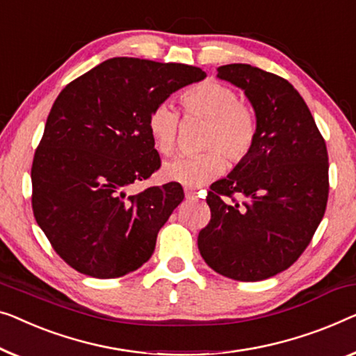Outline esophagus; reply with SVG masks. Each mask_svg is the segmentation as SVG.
Segmentation results:
<instances>
[{
    "mask_svg": "<svg viewBox=\"0 0 356 356\" xmlns=\"http://www.w3.org/2000/svg\"><path fill=\"white\" fill-rule=\"evenodd\" d=\"M184 195H186V199L197 197V194H195V191L193 188H184Z\"/></svg>",
    "mask_w": 356,
    "mask_h": 356,
    "instance_id": "34e87169",
    "label": "esophagus"
}]
</instances>
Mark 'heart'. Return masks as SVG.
<instances>
[{
  "instance_id": "1",
  "label": "heart",
  "mask_w": 356,
  "mask_h": 356,
  "mask_svg": "<svg viewBox=\"0 0 356 356\" xmlns=\"http://www.w3.org/2000/svg\"><path fill=\"white\" fill-rule=\"evenodd\" d=\"M186 117L207 120L200 146L202 152L186 154L170 161L163 175L184 186H200L225 170V156L239 162L250 152L257 138L255 111L239 99L231 86L220 81H204L181 95ZM149 135L162 156H170L177 147L179 114L170 102H161L147 118Z\"/></svg>"
}]
</instances>
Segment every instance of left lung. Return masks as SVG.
<instances>
[{
    "label": "left lung",
    "mask_w": 356,
    "mask_h": 356,
    "mask_svg": "<svg viewBox=\"0 0 356 356\" xmlns=\"http://www.w3.org/2000/svg\"><path fill=\"white\" fill-rule=\"evenodd\" d=\"M216 72L249 97L257 138L233 172L210 186V221L197 245L220 275L261 281L296 264L321 223L329 194L327 149L305 101L282 76L249 64Z\"/></svg>",
    "instance_id": "8db88e82"
}]
</instances>
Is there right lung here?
Here are the masks:
<instances>
[{
    "instance_id": "1",
    "label": "right lung",
    "mask_w": 356,
    "mask_h": 356,
    "mask_svg": "<svg viewBox=\"0 0 356 356\" xmlns=\"http://www.w3.org/2000/svg\"><path fill=\"white\" fill-rule=\"evenodd\" d=\"M204 79L199 67L112 58L60 91L33 156L32 209L67 265L109 280L151 259L183 188L172 181L138 194L127 189L161 168L151 111Z\"/></svg>"
}]
</instances>
